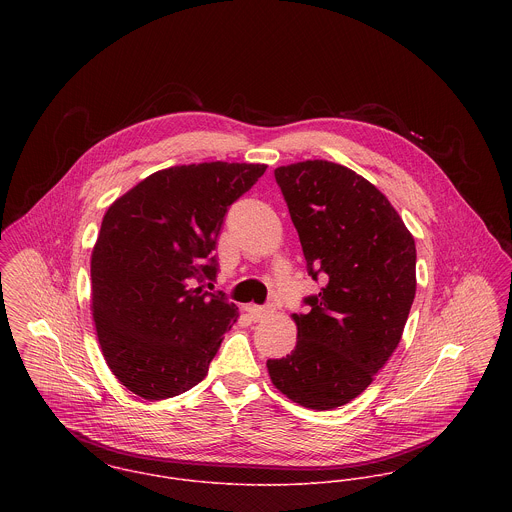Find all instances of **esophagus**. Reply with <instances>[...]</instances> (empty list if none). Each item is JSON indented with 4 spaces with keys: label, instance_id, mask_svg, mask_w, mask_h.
I'll return each mask as SVG.
<instances>
[{
    "label": "esophagus",
    "instance_id": "34e87169",
    "mask_svg": "<svg viewBox=\"0 0 512 512\" xmlns=\"http://www.w3.org/2000/svg\"><path fill=\"white\" fill-rule=\"evenodd\" d=\"M246 311H248V315L252 317V321H256V323L268 319V317L274 313L272 307H264V305H248Z\"/></svg>",
    "mask_w": 512,
    "mask_h": 512
}]
</instances>
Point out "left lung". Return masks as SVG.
<instances>
[{
  "label": "left lung",
  "mask_w": 512,
  "mask_h": 512,
  "mask_svg": "<svg viewBox=\"0 0 512 512\" xmlns=\"http://www.w3.org/2000/svg\"><path fill=\"white\" fill-rule=\"evenodd\" d=\"M309 276L325 288L293 313L297 343L266 366L299 406L349 404L396 351L416 295V244L390 201L365 177L325 159L274 171Z\"/></svg>",
  "instance_id": "obj_1"
}]
</instances>
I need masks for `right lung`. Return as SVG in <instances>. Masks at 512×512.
<instances>
[{
    "mask_svg": "<svg viewBox=\"0 0 512 512\" xmlns=\"http://www.w3.org/2000/svg\"><path fill=\"white\" fill-rule=\"evenodd\" d=\"M262 163H193L151 173L116 199L90 258L92 317L106 365L130 392L165 400L199 384L238 307L199 282L217 278L228 207Z\"/></svg>",
    "mask_w": 512,
    "mask_h": 512,
    "instance_id": "1",
    "label": "right lung"
}]
</instances>
